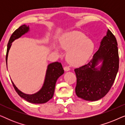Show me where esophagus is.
<instances>
[{
    "mask_svg": "<svg viewBox=\"0 0 125 125\" xmlns=\"http://www.w3.org/2000/svg\"><path fill=\"white\" fill-rule=\"evenodd\" d=\"M64 71L66 72L70 71V68L68 67V66H65V67L64 68Z\"/></svg>",
    "mask_w": 125,
    "mask_h": 125,
    "instance_id": "34e87169",
    "label": "esophagus"
}]
</instances>
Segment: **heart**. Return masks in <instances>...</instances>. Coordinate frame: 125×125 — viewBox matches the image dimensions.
Listing matches in <instances>:
<instances>
[{
    "mask_svg": "<svg viewBox=\"0 0 125 125\" xmlns=\"http://www.w3.org/2000/svg\"><path fill=\"white\" fill-rule=\"evenodd\" d=\"M60 47L64 50L68 51V60L71 65L78 66L88 62L94 50V43L91 39L86 38L83 33L74 31L62 36L60 41ZM57 52L60 48L56 47Z\"/></svg>",
    "mask_w": 125,
    "mask_h": 125,
    "instance_id": "1",
    "label": "heart"
}]
</instances>
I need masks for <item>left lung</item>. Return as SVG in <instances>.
<instances>
[{"label":"left lung","instance_id":"obj_1","mask_svg":"<svg viewBox=\"0 0 125 125\" xmlns=\"http://www.w3.org/2000/svg\"><path fill=\"white\" fill-rule=\"evenodd\" d=\"M117 45L115 36L108 30L91 60L85 65L74 69L77 77L75 92L78 97L95 101L108 93L118 71ZM100 63L101 64L98 66Z\"/></svg>","mask_w":125,"mask_h":125}]
</instances>
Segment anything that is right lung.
<instances>
[{
    "label": "right lung",
    "instance_id": "1",
    "mask_svg": "<svg viewBox=\"0 0 125 125\" xmlns=\"http://www.w3.org/2000/svg\"><path fill=\"white\" fill-rule=\"evenodd\" d=\"M29 31H30L29 25L27 26L25 24H24L15 30V32L12 34L7 44L6 57L7 66L8 52L12 45V42L16 39L20 38L23 35L28 33ZM64 71L60 62H54L49 64L47 66L45 79L42 88L36 93L32 94H25L20 91L12 80L11 81L16 92L21 98L31 103L44 104L48 101L53 96L56 81L61 75L64 74Z\"/></svg>",
    "mask_w": 125,
    "mask_h": 125
}]
</instances>
